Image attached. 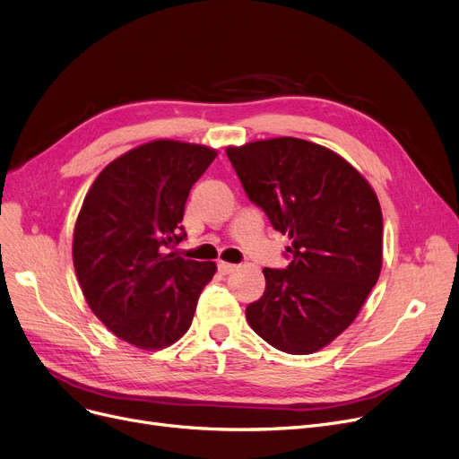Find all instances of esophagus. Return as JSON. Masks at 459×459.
<instances>
[{"label":"esophagus","mask_w":459,"mask_h":459,"mask_svg":"<svg viewBox=\"0 0 459 459\" xmlns=\"http://www.w3.org/2000/svg\"><path fill=\"white\" fill-rule=\"evenodd\" d=\"M217 268H219V272H221L223 275H227V273H232L238 266H236V264H230V263H225V261H219V263H217Z\"/></svg>","instance_id":"34e87169"}]
</instances>
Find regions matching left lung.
<instances>
[{
  "label": "left lung",
  "mask_w": 459,
  "mask_h": 459,
  "mask_svg": "<svg viewBox=\"0 0 459 459\" xmlns=\"http://www.w3.org/2000/svg\"><path fill=\"white\" fill-rule=\"evenodd\" d=\"M227 155L251 201L289 236L287 270L264 268L249 326L272 347L311 354L360 313L383 268V212L366 178L335 152L279 136Z\"/></svg>",
  "instance_id": "8db88e82"
}]
</instances>
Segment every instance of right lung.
Masks as SVG:
<instances>
[{"mask_svg":"<svg viewBox=\"0 0 459 459\" xmlns=\"http://www.w3.org/2000/svg\"><path fill=\"white\" fill-rule=\"evenodd\" d=\"M217 152L159 138L108 163L91 184L73 232V264L93 315L143 351L189 330L215 263L184 258L180 225L193 184Z\"/></svg>","mask_w":459,"mask_h":459,"instance_id":"add662e5","label":"right lung"}]
</instances>
